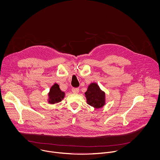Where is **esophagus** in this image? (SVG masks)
Segmentation results:
<instances>
[{
    "label": "esophagus",
    "instance_id": "esophagus-1",
    "mask_svg": "<svg viewBox=\"0 0 160 160\" xmlns=\"http://www.w3.org/2000/svg\"><path fill=\"white\" fill-rule=\"evenodd\" d=\"M72 92L74 93H77L79 92V88H72Z\"/></svg>",
    "mask_w": 160,
    "mask_h": 160
}]
</instances>
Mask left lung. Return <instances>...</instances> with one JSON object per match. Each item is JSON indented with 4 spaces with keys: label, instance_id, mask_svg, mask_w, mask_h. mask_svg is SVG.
Returning a JSON list of instances; mask_svg holds the SVG:
<instances>
[{
    "label": "left lung",
    "instance_id": "8db88e82",
    "mask_svg": "<svg viewBox=\"0 0 160 160\" xmlns=\"http://www.w3.org/2000/svg\"><path fill=\"white\" fill-rule=\"evenodd\" d=\"M85 95L87 103L94 108H99L105 105V93L100 90L97 84H91Z\"/></svg>",
    "mask_w": 160,
    "mask_h": 160
}]
</instances>
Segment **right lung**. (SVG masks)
I'll return each instance as SVG.
<instances>
[{
    "label": "right lung",
    "instance_id": "add662e5",
    "mask_svg": "<svg viewBox=\"0 0 160 160\" xmlns=\"http://www.w3.org/2000/svg\"><path fill=\"white\" fill-rule=\"evenodd\" d=\"M49 95V102L50 103H58L64 98L65 93L62 91L59 88V86L57 84H55L50 89Z\"/></svg>",
    "mask_w": 160,
    "mask_h": 160
}]
</instances>
